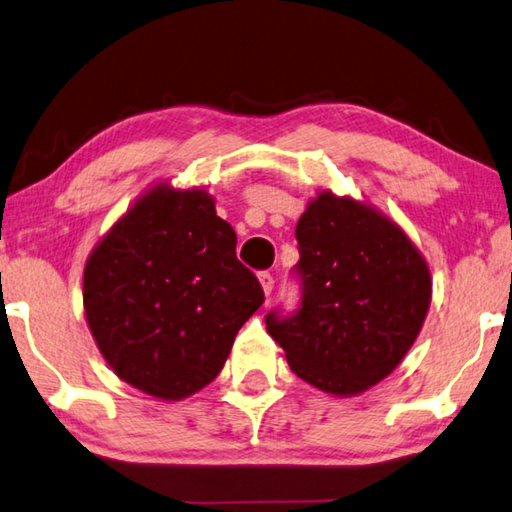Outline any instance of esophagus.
I'll list each match as a JSON object with an SVG mask.
<instances>
[{"label":"esophagus","mask_w":512,"mask_h":512,"mask_svg":"<svg viewBox=\"0 0 512 512\" xmlns=\"http://www.w3.org/2000/svg\"><path fill=\"white\" fill-rule=\"evenodd\" d=\"M257 277H259V284H262V288H264V293H266V295H271V293H273V288H275L273 275L268 273V271H262V273H259Z\"/></svg>","instance_id":"esophagus-1"}]
</instances>
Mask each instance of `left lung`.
<instances>
[{
	"instance_id": "8db88e82",
	"label": "left lung",
	"mask_w": 512,
	"mask_h": 512,
	"mask_svg": "<svg viewBox=\"0 0 512 512\" xmlns=\"http://www.w3.org/2000/svg\"><path fill=\"white\" fill-rule=\"evenodd\" d=\"M302 297L273 309L266 329L293 374L336 396L392 374L430 309L432 280L405 232L349 197L318 194L295 228Z\"/></svg>"
}]
</instances>
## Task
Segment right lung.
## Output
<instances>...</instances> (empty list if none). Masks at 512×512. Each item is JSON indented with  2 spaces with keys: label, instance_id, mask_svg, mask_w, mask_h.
I'll return each instance as SVG.
<instances>
[{
  "label": "right lung",
  "instance_id": "1",
  "mask_svg": "<svg viewBox=\"0 0 512 512\" xmlns=\"http://www.w3.org/2000/svg\"><path fill=\"white\" fill-rule=\"evenodd\" d=\"M235 246L201 188L159 185L107 232L87 259L82 300L120 380L179 401L217 378L241 324L264 304Z\"/></svg>",
  "mask_w": 512,
  "mask_h": 512
}]
</instances>
